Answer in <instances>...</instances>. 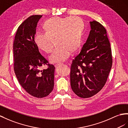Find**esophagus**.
Returning a JSON list of instances; mask_svg holds the SVG:
<instances>
[{"label": "esophagus", "instance_id": "1", "mask_svg": "<svg viewBox=\"0 0 128 128\" xmlns=\"http://www.w3.org/2000/svg\"><path fill=\"white\" fill-rule=\"evenodd\" d=\"M62 64H63L62 63H57L56 64H55L54 66H55V67H58V66H60V65H62Z\"/></svg>", "mask_w": 128, "mask_h": 128}]
</instances>
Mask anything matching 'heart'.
<instances>
[{
	"mask_svg": "<svg viewBox=\"0 0 128 128\" xmlns=\"http://www.w3.org/2000/svg\"><path fill=\"white\" fill-rule=\"evenodd\" d=\"M84 26L82 20L76 16L52 18L44 24L45 32H37L34 42L42 50L50 53L56 39L58 45L49 60L52 63L63 62L70 56L72 50L74 51L80 48Z\"/></svg>",
	"mask_w": 128,
	"mask_h": 128,
	"instance_id": "obj_1",
	"label": "heart"
}]
</instances>
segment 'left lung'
I'll use <instances>...</instances> for the list:
<instances>
[{"mask_svg":"<svg viewBox=\"0 0 128 128\" xmlns=\"http://www.w3.org/2000/svg\"><path fill=\"white\" fill-rule=\"evenodd\" d=\"M90 25L87 40L71 66V89L83 98L92 97L102 89L112 64L106 29L95 20L90 22Z\"/></svg>","mask_w":128,"mask_h":128,"instance_id":"8db88e82","label":"left lung"}]
</instances>
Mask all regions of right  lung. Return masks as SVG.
Masks as SVG:
<instances>
[{
	"label": "right lung",
	"instance_id": "obj_1",
	"mask_svg": "<svg viewBox=\"0 0 128 128\" xmlns=\"http://www.w3.org/2000/svg\"><path fill=\"white\" fill-rule=\"evenodd\" d=\"M42 15H33L18 28L13 46L14 70L19 84L31 96L46 97L54 89L55 67L39 51L34 42L38 22ZM48 64L46 70L41 67Z\"/></svg>",
	"mask_w": 128,
	"mask_h": 128
}]
</instances>
